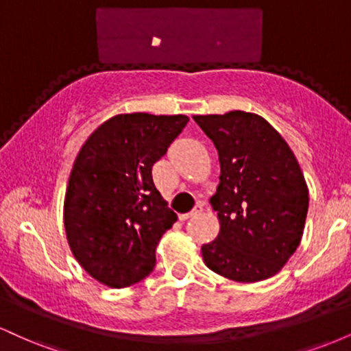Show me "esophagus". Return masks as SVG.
Segmentation results:
<instances>
[{
  "label": "esophagus",
  "mask_w": 351,
  "mask_h": 351,
  "mask_svg": "<svg viewBox=\"0 0 351 351\" xmlns=\"http://www.w3.org/2000/svg\"><path fill=\"white\" fill-rule=\"evenodd\" d=\"M201 211H203V203H198V204H196V206L193 208L191 211H189V213H184V215H180V221H186L188 217H191V216H196V215H199Z\"/></svg>",
  "instance_id": "34e87169"
}]
</instances>
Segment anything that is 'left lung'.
<instances>
[{"label": "left lung", "instance_id": "obj_1", "mask_svg": "<svg viewBox=\"0 0 351 351\" xmlns=\"http://www.w3.org/2000/svg\"><path fill=\"white\" fill-rule=\"evenodd\" d=\"M193 119L213 140L221 165L219 186L209 199L221 229L201 247L204 264L236 282L276 276L299 247L308 211L295 155L267 120L251 112Z\"/></svg>", "mask_w": 351, "mask_h": 351}]
</instances>
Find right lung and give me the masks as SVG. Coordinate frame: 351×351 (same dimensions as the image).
I'll use <instances>...</instances> for the list:
<instances>
[{"mask_svg":"<svg viewBox=\"0 0 351 351\" xmlns=\"http://www.w3.org/2000/svg\"><path fill=\"white\" fill-rule=\"evenodd\" d=\"M186 115L122 114L104 122L72 167L64 226L77 263L108 287H128L155 267V249L178 216L152 178Z\"/></svg>","mask_w":351,"mask_h":351,"instance_id":"right-lung-1","label":"right lung"}]
</instances>
